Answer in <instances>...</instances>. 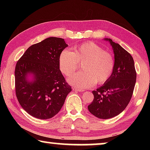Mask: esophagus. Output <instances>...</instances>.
<instances>
[{
  "instance_id": "34e87169",
  "label": "esophagus",
  "mask_w": 150,
  "mask_h": 150,
  "mask_svg": "<svg viewBox=\"0 0 150 150\" xmlns=\"http://www.w3.org/2000/svg\"><path fill=\"white\" fill-rule=\"evenodd\" d=\"M73 91H77V92H84V91H85V90H83V89H79V88H73Z\"/></svg>"
}]
</instances>
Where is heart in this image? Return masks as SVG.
I'll return each instance as SVG.
<instances>
[{"label": "heart", "instance_id": "1", "mask_svg": "<svg viewBox=\"0 0 150 150\" xmlns=\"http://www.w3.org/2000/svg\"><path fill=\"white\" fill-rule=\"evenodd\" d=\"M81 63L83 71L72 75L68 82L76 87L86 88L96 83H106L112 74L115 62L112 55L93 42L75 47L72 52L68 50L61 52L59 69L67 77L76 71Z\"/></svg>", "mask_w": 150, "mask_h": 150}]
</instances>
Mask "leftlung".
<instances>
[{
    "mask_svg": "<svg viewBox=\"0 0 150 150\" xmlns=\"http://www.w3.org/2000/svg\"><path fill=\"white\" fill-rule=\"evenodd\" d=\"M115 55V69L110 79L93 91L94 99L88 106L90 112L100 119L115 117L130 103L136 81L133 57L120 45L109 38Z\"/></svg>",
    "mask_w": 150,
    "mask_h": 150,
    "instance_id": "left-lung-1",
    "label": "left lung"
}]
</instances>
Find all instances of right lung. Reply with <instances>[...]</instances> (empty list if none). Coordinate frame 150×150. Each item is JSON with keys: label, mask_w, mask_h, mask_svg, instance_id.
<instances>
[{"label": "right lung", "mask_w": 150, "mask_h": 150, "mask_svg": "<svg viewBox=\"0 0 150 150\" xmlns=\"http://www.w3.org/2000/svg\"><path fill=\"white\" fill-rule=\"evenodd\" d=\"M64 39L50 37L28 47L15 68V89L20 105L38 119L59 112L71 87L59 67V56L67 47Z\"/></svg>", "instance_id": "obj_1"}]
</instances>
